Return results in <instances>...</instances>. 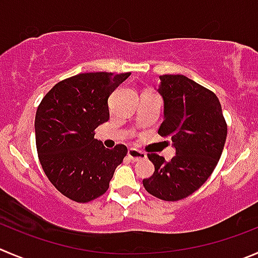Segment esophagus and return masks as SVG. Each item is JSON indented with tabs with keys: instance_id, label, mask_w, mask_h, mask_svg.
I'll return each mask as SVG.
<instances>
[{
	"instance_id": "obj_1",
	"label": "esophagus",
	"mask_w": 258,
	"mask_h": 258,
	"mask_svg": "<svg viewBox=\"0 0 258 258\" xmlns=\"http://www.w3.org/2000/svg\"><path fill=\"white\" fill-rule=\"evenodd\" d=\"M127 157L132 159V161L137 162V161H141V159H144L146 158V153H143V152L138 151V149L136 148H131L129 151H127Z\"/></svg>"
}]
</instances>
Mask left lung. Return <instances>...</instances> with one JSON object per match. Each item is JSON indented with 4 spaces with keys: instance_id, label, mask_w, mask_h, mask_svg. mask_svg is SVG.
<instances>
[{
    "instance_id": "left-lung-1",
    "label": "left lung",
    "mask_w": 258,
    "mask_h": 258,
    "mask_svg": "<svg viewBox=\"0 0 258 258\" xmlns=\"http://www.w3.org/2000/svg\"><path fill=\"white\" fill-rule=\"evenodd\" d=\"M157 92L163 100L162 137L171 136L175 157L166 161L148 153L154 173L144 178L151 195L177 201L195 192L209 178L222 156L227 124L217 95L182 75L159 77Z\"/></svg>"
}]
</instances>
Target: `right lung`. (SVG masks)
Wrapping results in <instances>:
<instances>
[{
    "instance_id": "right-lung-1",
    "label": "right lung",
    "mask_w": 258,
    "mask_h": 258,
    "mask_svg": "<svg viewBox=\"0 0 258 258\" xmlns=\"http://www.w3.org/2000/svg\"><path fill=\"white\" fill-rule=\"evenodd\" d=\"M131 73H81L60 81L44 96L35 115L39 161L58 191L77 203L106 192L127 148H105L95 129L109 120L112 91Z\"/></svg>"
}]
</instances>
